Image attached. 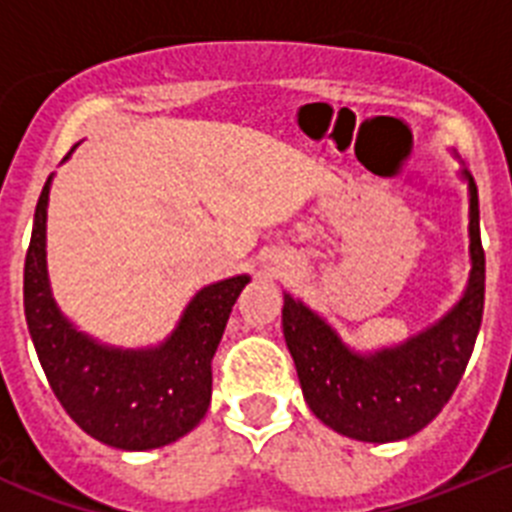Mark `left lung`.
<instances>
[{
	"label": "left lung",
	"mask_w": 512,
	"mask_h": 512,
	"mask_svg": "<svg viewBox=\"0 0 512 512\" xmlns=\"http://www.w3.org/2000/svg\"><path fill=\"white\" fill-rule=\"evenodd\" d=\"M469 256L464 297L431 328L400 346L356 354L318 312L284 295L282 328L302 395L328 428L369 443L413 436L451 400L474 351L485 310V248L479 238V194L469 171Z\"/></svg>",
	"instance_id": "obj_1"
}]
</instances>
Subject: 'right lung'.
I'll list each match as a JSON object with an SVG mask.
<instances>
[{"mask_svg":"<svg viewBox=\"0 0 512 512\" xmlns=\"http://www.w3.org/2000/svg\"><path fill=\"white\" fill-rule=\"evenodd\" d=\"M38 197L25 256V318L53 395L81 431L122 451H146L187 436L212 397V356L246 274L200 289L176 330L156 348H112L63 318L45 269V207Z\"/></svg>","mask_w":512,"mask_h":512,"instance_id":"obj_1","label":"right lung"}]
</instances>
